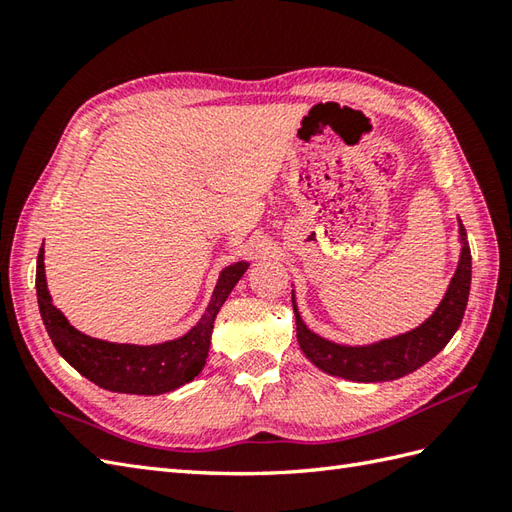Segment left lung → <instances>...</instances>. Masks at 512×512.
I'll return each mask as SVG.
<instances>
[{
	"instance_id": "obj_1",
	"label": "left lung",
	"mask_w": 512,
	"mask_h": 512,
	"mask_svg": "<svg viewBox=\"0 0 512 512\" xmlns=\"http://www.w3.org/2000/svg\"><path fill=\"white\" fill-rule=\"evenodd\" d=\"M460 235L464 246L460 253L458 270H455L451 279L447 295L440 301L438 310L420 328L407 334L365 347H347L325 341L306 328V323L299 317L295 301H292V310H295L297 319V341L303 354L308 356V361L323 369L325 374L356 380V383H385V380H396L416 372L418 367L431 361L451 341L455 330L460 328L466 301H469L471 248L466 244V233L462 224Z\"/></svg>"
}]
</instances>
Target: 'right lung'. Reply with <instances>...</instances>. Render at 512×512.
<instances>
[{"label": "right lung", "mask_w": 512, "mask_h": 512, "mask_svg": "<svg viewBox=\"0 0 512 512\" xmlns=\"http://www.w3.org/2000/svg\"><path fill=\"white\" fill-rule=\"evenodd\" d=\"M246 268V262H237L222 270L209 308H206L204 317L191 332L176 341L145 347L129 343H107L74 330L68 319L52 306L46 286V273H43L41 248L37 257L39 312L57 352L81 376L103 389L118 391V394L158 396L178 389L202 372L206 356H209L211 332L217 312L224 306L226 297L231 295L239 277L246 273Z\"/></svg>", "instance_id": "1"}]
</instances>
